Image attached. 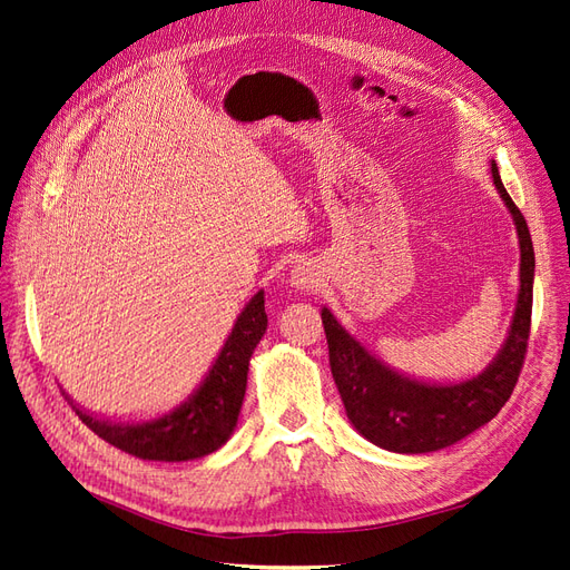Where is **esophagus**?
Masks as SVG:
<instances>
[{"mask_svg": "<svg viewBox=\"0 0 570 570\" xmlns=\"http://www.w3.org/2000/svg\"><path fill=\"white\" fill-rule=\"evenodd\" d=\"M289 283L297 289H314L318 285V273L308 264H297L289 273Z\"/></svg>", "mask_w": 570, "mask_h": 570, "instance_id": "esophagus-1", "label": "esophagus"}]
</instances>
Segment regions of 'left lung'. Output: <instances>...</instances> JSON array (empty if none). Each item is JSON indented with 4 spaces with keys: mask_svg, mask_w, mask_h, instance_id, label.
Here are the masks:
<instances>
[{
    "mask_svg": "<svg viewBox=\"0 0 570 570\" xmlns=\"http://www.w3.org/2000/svg\"><path fill=\"white\" fill-rule=\"evenodd\" d=\"M490 174L519 233L521 287L509 335L485 371L446 385L419 381L387 366L333 316L331 308H321L331 371L347 419L368 442L387 452L425 454L469 438L497 416L519 381L530 335L534 252L528 223L509 197L494 161Z\"/></svg>",
    "mask_w": 570,
    "mask_h": 570,
    "instance_id": "left-lung-1",
    "label": "left lung"
}]
</instances>
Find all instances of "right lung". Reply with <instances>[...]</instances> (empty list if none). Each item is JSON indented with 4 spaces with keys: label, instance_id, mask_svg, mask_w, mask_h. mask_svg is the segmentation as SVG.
<instances>
[{
    "label": "right lung",
    "instance_id": "obj_1",
    "mask_svg": "<svg viewBox=\"0 0 570 570\" xmlns=\"http://www.w3.org/2000/svg\"><path fill=\"white\" fill-rule=\"evenodd\" d=\"M268 325L264 289L247 302L199 387L174 411L149 421H109L68 402L101 440L137 459L193 461L220 450L233 435L243 409L249 358Z\"/></svg>",
    "mask_w": 570,
    "mask_h": 570
}]
</instances>
